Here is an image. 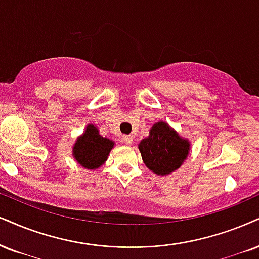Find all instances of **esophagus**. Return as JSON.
<instances>
[{"mask_svg": "<svg viewBox=\"0 0 259 259\" xmlns=\"http://www.w3.org/2000/svg\"><path fill=\"white\" fill-rule=\"evenodd\" d=\"M122 142L124 143L126 145H131L133 143V137L131 136H123L122 137Z\"/></svg>", "mask_w": 259, "mask_h": 259, "instance_id": "1", "label": "esophagus"}]
</instances>
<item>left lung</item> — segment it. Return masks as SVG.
<instances>
[{"label": "left lung", "mask_w": 259, "mask_h": 259, "mask_svg": "<svg viewBox=\"0 0 259 259\" xmlns=\"http://www.w3.org/2000/svg\"><path fill=\"white\" fill-rule=\"evenodd\" d=\"M143 162L157 175L173 173L181 167L190 151V142L181 138L164 121H158L150 130L148 138L138 145Z\"/></svg>", "instance_id": "left-lung-1"}]
</instances>
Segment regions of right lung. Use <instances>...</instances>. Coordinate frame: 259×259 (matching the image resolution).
Masks as SVG:
<instances>
[{
    "label": "right lung",
    "instance_id": "obj_1",
    "mask_svg": "<svg viewBox=\"0 0 259 259\" xmlns=\"http://www.w3.org/2000/svg\"><path fill=\"white\" fill-rule=\"evenodd\" d=\"M113 148V140L103 138L100 131L90 123L86 126L85 132L76 139L73 146V157L81 167L97 169L107 161Z\"/></svg>",
    "mask_w": 259,
    "mask_h": 259
}]
</instances>
